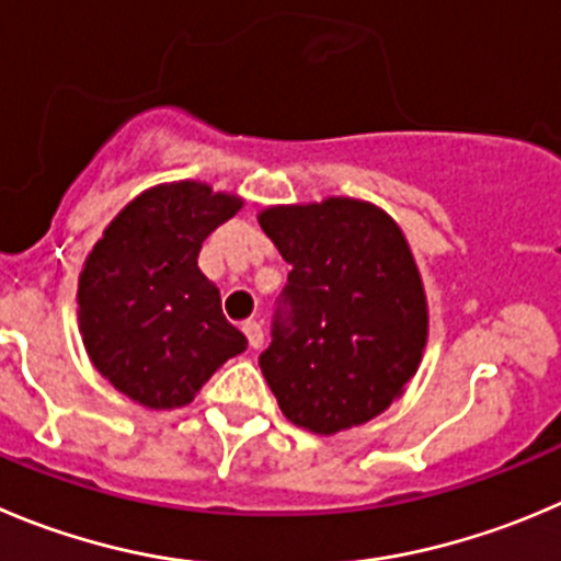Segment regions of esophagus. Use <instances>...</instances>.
Instances as JSON below:
<instances>
[{
	"mask_svg": "<svg viewBox=\"0 0 561 561\" xmlns=\"http://www.w3.org/2000/svg\"><path fill=\"white\" fill-rule=\"evenodd\" d=\"M242 330L244 335H248V344L253 346V350H259V346L264 344V330H261L259 322H244Z\"/></svg>",
	"mask_w": 561,
	"mask_h": 561,
	"instance_id": "esophagus-1",
	"label": "esophagus"
}]
</instances>
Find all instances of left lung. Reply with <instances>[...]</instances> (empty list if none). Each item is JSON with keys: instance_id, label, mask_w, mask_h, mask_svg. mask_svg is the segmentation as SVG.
Masks as SVG:
<instances>
[{"instance_id": "left-lung-1", "label": "left lung", "mask_w": 561, "mask_h": 561, "mask_svg": "<svg viewBox=\"0 0 561 561\" xmlns=\"http://www.w3.org/2000/svg\"><path fill=\"white\" fill-rule=\"evenodd\" d=\"M291 264L259 366L291 424L335 435L404 393L426 346V295L402 228L355 197L270 206Z\"/></svg>"}]
</instances>
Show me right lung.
I'll return each mask as SVG.
<instances>
[{
    "mask_svg": "<svg viewBox=\"0 0 561 561\" xmlns=\"http://www.w3.org/2000/svg\"><path fill=\"white\" fill-rule=\"evenodd\" d=\"M242 197L201 181L137 195L106 226L79 275V333L95 369L151 410L184 408L248 346L197 266L204 239Z\"/></svg>",
    "mask_w": 561,
    "mask_h": 561,
    "instance_id": "obj_1",
    "label": "right lung"
}]
</instances>
